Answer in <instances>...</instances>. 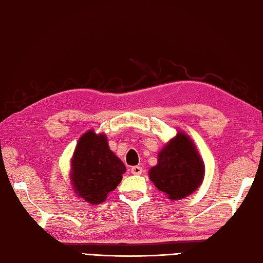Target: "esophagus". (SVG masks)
I'll return each mask as SVG.
<instances>
[{"label":"esophagus","mask_w":263,"mask_h":263,"mask_svg":"<svg viewBox=\"0 0 263 263\" xmlns=\"http://www.w3.org/2000/svg\"><path fill=\"white\" fill-rule=\"evenodd\" d=\"M131 173L133 175H140L142 174V167L140 166H133L131 168Z\"/></svg>","instance_id":"obj_1"}]
</instances>
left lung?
<instances>
[{"label": "left lung", "mask_w": 263, "mask_h": 263, "mask_svg": "<svg viewBox=\"0 0 263 263\" xmlns=\"http://www.w3.org/2000/svg\"><path fill=\"white\" fill-rule=\"evenodd\" d=\"M204 164L195 144L184 132L160 150L158 164L149 171V177L159 191L172 200L186 198L203 181Z\"/></svg>", "instance_id": "1"}]
</instances>
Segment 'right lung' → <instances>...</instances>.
Returning a JSON list of instances; mask_svg holds the SVG:
<instances>
[{"mask_svg":"<svg viewBox=\"0 0 263 263\" xmlns=\"http://www.w3.org/2000/svg\"><path fill=\"white\" fill-rule=\"evenodd\" d=\"M125 172L124 164L109 149L107 137L93 130L81 136L71 160V183L78 197L91 204L104 202Z\"/></svg>","mask_w":263,"mask_h":263,"instance_id":"right-lung-1","label":"right lung"}]
</instances>
